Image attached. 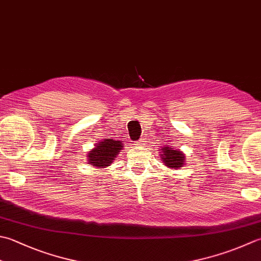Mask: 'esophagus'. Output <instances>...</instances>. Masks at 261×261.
Segmentation results:
<instances>
[{"label":"esophagus","instance_id":"esophagus-1","mask_svg":"<svg viewBox=\"0 0 261 261\" xmlns=\"http://www.w3.org/2000/svg\"><path fill=\"white\" fill-rule=\"evenodd\" d=\"M146 145V141H145V139H140V140H138L136 144H135V146H138V147H142V146H145Z\"/></svg>","mask_w":261,"mask_h":261}]
</instances>
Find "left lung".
Listing matches in <instances>:
<instances>
[{"instance_id":"left-lung-1","label":"left lung","mask_w":261,"mask_h":261,"mask_svg":"<svg viewBox=\"0 0 261 261\" xmlns=\"http://www.w3.org/2000/svg\"><path fill=\"white\" fill-rule=\"evenodd\" d=\"M161 152V158L164 165L168 168H173V170H176V168H181L183 165L186 164V156L180 149H175V148L165 146L162 148Z\"/></svg>"}]
</instances>
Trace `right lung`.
<instances>
[{
  "label": "right lung",
  "instance_id": "right-lung-1",
  "mask_svg": "<svg viewBox=\"0 0 261 261\" xmlns=\"http://www.w3.org/2000/svg\"><path fill=\"white\" fill-rule=\"evenodd\" d=\"M123 142L114 139H104L96 144L87 154L88 164L95 168H105L115 161L120 151L123 149Z\"/></svg>",
  "mask_w": 261,
  "mask_h": 261
}]
</instances>
